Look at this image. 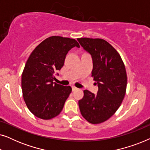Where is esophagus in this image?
<instances>
[{
  "label": "esophagus",
  "instance_id": "esophagus-1",
  "mask_svg": "<svg viewBox=\"0 0 150 150\" xmlns=\"http://www.w3.org/2000/svg\"><path fill=\"white\" fill-rule=\"evenodd\" d=\"M78 89L76 87H72V91H75L76 90H77Z\"/></svg>",
  "mask_w": 150,
  "mask_h": 150
}]
</instances>
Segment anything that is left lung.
I'll use <instances>...</instances> for the list:
<instances>
[{
    "instance_id": "obj_1",
    "label": "left lung",
    "mask_w": 150,
    "mask_h": 150,
    "mask_svg": "<svg viewBox=\"0 0 150 150\" xmlns=\"http://www.w3.org/2000/svg\"><path fill=\"white\" fill-rule=\"evenodd\" d=\"M83 48L91 54V76L98 84L94 95L84 90L83 99L79 101L82 116L90 124H98L115 113L126 92V67L120 53L103 39L78 38Z\"/></svg>"
}]
</instances>
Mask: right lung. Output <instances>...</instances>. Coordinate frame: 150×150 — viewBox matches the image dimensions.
I'll return each instance as SVG.
<instances>
[{"instance_id": "1", "label": "right lung", "mask_w": 150, "mask_h": 150, "mask_svg": "<svg viewBox=\"0 0 150 150\" xmlns=\"http://www.w3.org/2000/svg\"><path fill=\"white\" fill-rule=\"evenodd\" d=\"M80 45L74 39L52 36L30 54L22 74L24 102L37 117L48 120L60 114L71 92L70 86L54 83V74L63 66L67 53Z\"/></svg>"}]
</instances>
